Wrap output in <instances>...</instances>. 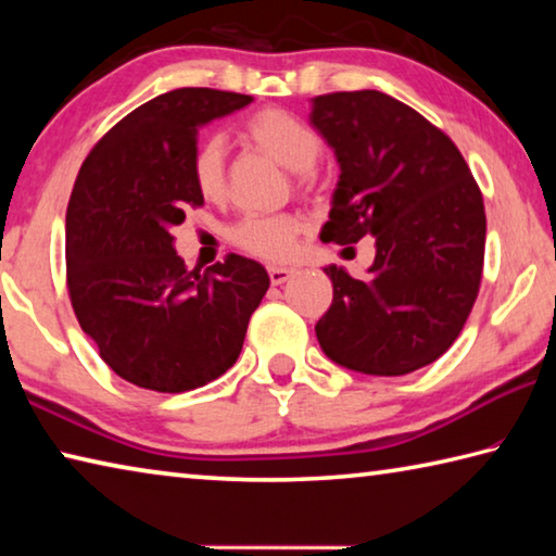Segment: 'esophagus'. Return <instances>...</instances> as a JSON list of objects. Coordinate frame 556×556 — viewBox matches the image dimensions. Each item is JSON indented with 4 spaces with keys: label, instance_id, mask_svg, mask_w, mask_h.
I'll return each mask as SVG.
<instances>
[{
    "label": "esophagus",
    "instance_id": "esophagus-1",
    "mask_svg": "<svg viewBox=\"0 0 556 556\" xmlns=\"http://www.w3.org/2000/svg\"><path fill=\"white\" fill-rule=\"evenodd\" d=\"M291 275H294V269H289V267H269V281L275 287L285 285V281L291 279Z\"/></svg>",
    "mask_w": 556,
    "mask_h": 556
}]
</instances>
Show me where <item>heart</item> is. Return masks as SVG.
Segmentation results:
<instances>
[{
  "label": "heart",
  "mask_w": 556,
  "mask_h": 556,
  "mask_svg": "<svg viewBox=\"0 0 556 556\" xmlns=\"http://www.w3.org/2000/svg\"><path fill=\"white\" fill-rule=\"evenodd\" d=\"M244 135L260 152L275 159L289 172L304 174L316 164L321 154V139L316 131L304 125L299 117L285 110L267 108L252 115L244 125ZM191 181L205 201L218 203L228 193V168H225V142L223 137L211 135L195 144L191 154ZM301 220L291 213L281 215H255L244 218L232 228V240L250 255L262 260H287L296 248L301 235Z\"/></svg>",
  "instance_id": "obj_1"
}]
</instances>
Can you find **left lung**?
Returning a JSON list of instances; mask_svg holds the SVG:
<instances>
[{"instance_id": "1", "label": "left lung", "mask_w": 556, "mask_h": 556, "mask_svg": "<svg viewBox=\"0 0 556 556\" xmlns=\"http://www.w3.org/2000/svg\"><path fill=\"white\" fill-rule=\"evenodd\" d=\"M308 122L341 168L321 240L375 238L368 279L324 267L333 304L316 324L321 351L382 378L425 368L456 341L481 287V191L444 131L384 92L318 96Z\"/></svg>"}]
</instances>
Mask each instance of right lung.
Segmentation results:
<instances>
[{"label":"right lung","mask_w":556,"mask_h":556,"mask_svg":"<svg viewBox=\"0 0 556 556\" xmlns=\"http://www.w3.org/2000/svg\"><path fill=\"white\" fill-rule=\"evenodd\" d=\"M252 96L164 92L119 119L88 154L65 213V269L78 324L122 380L186 392L232 368L269 289L255 260L228 255L203 271L174 250L176 225L203 195L191 181L199 129Z\"/></svg>","instance_id":"1"}]
</instances>
